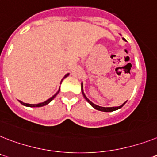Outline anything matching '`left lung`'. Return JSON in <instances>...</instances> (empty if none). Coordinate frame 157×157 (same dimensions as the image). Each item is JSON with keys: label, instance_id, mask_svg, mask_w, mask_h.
<instances>
[{"label": "left lung", "instance_id": "8db88e82", "mask_svg": "<svg viewBox=\"0 0 157 157\" xmlns=\"http://www.w3.org/2000/svg\"><path fill=\"white\" fill-rule=\"evenodd\" d=\"M123 40H124L123 38ZM81 92H82V94L83 96H84V97L85 98V100H86L88 102H89V104L91 105V106L92 107L94 108L95 109H97V110H99V111H101V112H113V111H116V110H117V109H120L121 108H122L124 105V104L126 103V101L124 102V103L123 104V105H121V106H118V107H101V106H99V105H95V104H93L92 101H90L89 100V99L87 98V97L85 96V93H84V89H83V84L81 83Z\"/></svg>", "mask_w": 157, "mask_h": 157}]
</instances>
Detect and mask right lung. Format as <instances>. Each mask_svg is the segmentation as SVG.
<instances>
[{
	"label": "right lung",
	"mask_w": 157,
	"mask_h": 157,
	"mask_svg": "<svg viewBox=\"0 0 157 157\" xmlns=\"http://www.w3.org/2000/svg\"><path fill=\"white\" fill-rule=\"evenodd\" d=\"M68 75H69V73H67V74L64 76V78H65V77H66V76H68ZM64 78H63V79H64ZM63 79H62V81H63ZM59 92H60V89H59V90L57 91V92H56V93H55V94H54L52 97H50V98L48 99L47 101H44V102H42V103L36 104V105H32V104L24 103V102H22V101H20V103L21 104V105H25V106H26V107H42V106H44V105H48V104H49L50 102H51V101H52L54 98H55V97H56V95L58 94Z\"/></svg>",
	"instance_id": "right-lung-1"
}]
</instances>
